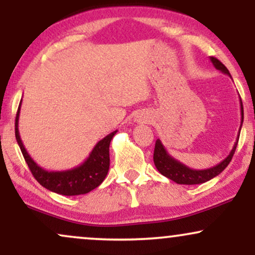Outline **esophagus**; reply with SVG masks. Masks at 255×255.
I'll use <instances>...</instances> for the list:
<instances>
[{
    "mask_svg": "<svg viewBox=\"0 0 255 255\" xmlns=\"http://www.w3.org/2000/svg\"><path fill=\"white\" fill-rule=\"evenodd\" d=\"M142 121H144V122H145V121H147V120H146V119L144 118V119H142Z\"/></svg>",
    "mask_w": 255,
    "mask_h": 255,
    "instance_id": "obj_1",
    "label": "esophagus"
}]
</instances>
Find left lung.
<instances>
[{"mask_svg":"<svg viewBox=\"0 0 255 255\" xmlns=\"http://www.w3.org/2000/svg\"><path fill=\"white\" fill-rule=\"evenodd\" d=\"M213 66L216 69L221 71L224 74L231 77L229 71H228L227 67L224 66L221 61L217 60L215 57H210ZM240 104H241V126H240L238 139H236L235 144H234L233 148H231L230 153L228 154V157H225L221 163H218L217 165L212 166V168L204 169V170H195V169L189 168V166L184 165L183 163L178 162L177 159H175L174 157H171L169 154V152L166 151L165 146L162 144L159 139H157L156 146H154V152H153V162L156 165L157 170L162 175H164L165 177L170 178L178 184H199L204 183L206 181H210L211 178L218 176L222 171L227 168L228 164L230 163L231 158H233L234 153H235L236 146H238L239 137H240V131H241L242 122H244V107H242L241 98H240Z\"/></svg>","mask_w":255,"mask_h":255,"instance_id":"1","label":"left lung"}]
</instances>
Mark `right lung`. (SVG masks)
Wrapping results in <instances>:
<instances>
[{"label": "right lung", "mask_w": 255, "mask_h": 255, "mask_svg": "<svg viewBox=\"0 0 255 255\" xmlns=\"http://www.w3.org/2000/svg\"><path fill=\"white\" fill-rule=\"evenodd\" d=\"M21 102L19 104L15 118V137L17 145L22 152V156H24L34 178L49 191L57 193V194L67 195V197L86 194V193L97 188L99 184L103 182L104 178L107 177L108 171H109V146L111 139L118 130L108 134L103 139L99 140L93 150L91 151L89 157L80 165L68 169V170L49 171L38 165L32 159L21 141L19 134V116Z\"/></svg>", "instance_id": "obj_1"}]
</instances>
